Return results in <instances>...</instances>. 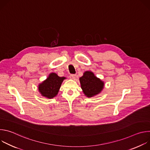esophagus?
<instances>
[{
    "mask_svg": "<svg viewBox=\"0 0 150 150\" xmlns=\"http://www.w3.org/2000/svg\"><path fill=\"white\" fill-rule=\"evenodd\" d=\"M75 75H74V74H71L70 75H69V77H70V78L71 79H74L75 78Z\"/></svg>",
    "mask_w": 150,
    "mask_h": 150,
    "instance_id": "obj_1",
    "label": "esophagus"
}]
</instances>
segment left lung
<instances>
[{
    "mask_svg": "<svg viewBox=\"0 0 150 150\" xmlns=\"http://www.w3.org/2000/svg\"><path fill=\"white\" fill-rule=\"evenodd\" d=\"M81 88L85 96L92 97L98 94L103 89L104 83L100 79L96 77L91 71H85L79 78Z\"/></svg>",
    "mask_w": 150,
    "mask_h": 150,
    "instance_id": "1",
    "label": "left lung"
}]
</instances>
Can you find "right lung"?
<instances>
[{"instance_id":"obj_1","label":"right lung","mask_w":150,"mask_h":150,"mask_svg":"<svg viewBox=\"0 0 150 150\" xmlns=\"http://www.w3.org/2000/svg\"><path fill=\"white\" fill-rule=\"evenodd\" d=\"M65 77H60L55 73L49 74L47 78L38 85V90L42 96L53 98L57 96L61 84Z\"/></svg>"}]
</instances>
